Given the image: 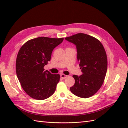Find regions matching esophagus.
I'll use <instances>...</instances> for the list:
<instances>
[{
    "mask_svg": "<svg viewBox=\"0 0 128 128\" xmlns=\"http://www.w3.org/2000/svg\"><path fill=\"white\" fill-rule=\"evenodd\" d=\"M67 77V75H64V74H61L60 75V78L62 79H64V78H66Z\"/></svg>",
    "mask_w": 128,
    "mask_h": 128,
    "instance_id": "34e87169",
    "label": "esophagus"
}]
</instances>
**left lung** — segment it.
Masks as SVG:
<instances>
[{
	"instance_id": "obj_1",
	"label": "left lung",
	"mask_w": 128,
	"mask_h": 128,
	"mask_svg": "<svg viewBox=\"0 0 128 128\" xmlns=\"http://www.w3.org/2000/svg\"><path fill=\"white\" fill-rule=\"evenodd\" d=\"M65 40L76 46L82 72L81 75L72 76L75 82L70 91L84 98L93 96L102 85L107 72V58L104 47L96 38L85 34H77Z\"/></svg>"
}]
</instances>
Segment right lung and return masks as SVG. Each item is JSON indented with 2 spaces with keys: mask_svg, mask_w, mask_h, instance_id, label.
<instances>
[{
  "mask_svg": "<svg viewBox=\"0 0 128 128\" xmlns=\"http://www.w3.org/2000/svg\"><path fill=\"white\" fill-rule=\"evenodd\" d=\"M64 38L40 37L28 40L19 50L16 61V72L26 93L38 100L52 95L60 79L58 74H53L44 66L50 60L54 48Z\"/></svg>",
  "mask_w": 128,
  "mask_h": 128,
  "instance_id": "obj_1",
  "label": "right lung"
}]
</instances>
